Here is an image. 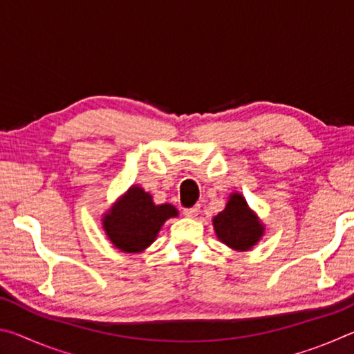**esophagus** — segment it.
<instances>
[{
  "mask_svg": "<svg viewBox=\"0 0 354 354\" xmlns=\"http://www.w3.org/2000/svg\"><path fill=\"white\" fill-rule=\"evenodd\" d=\"M198 212H200V205H196V206H194V207H185V209H183V214L185 215V217H190V218L196 217V215H198Z\"/></svg>",
  "mask_w": 354,
  "mask_h": 354,
  "instance_id": "esophagus-1",
  "label": "esophagus"
}]
</instances>
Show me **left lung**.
<instances>
[{"label":"left lung","instance_id":"1","mask_svg":"<svg viewBox=\"0 0 354 354\" xmlns=\"http://www.w3.org/2000/svg\"><path fill=\"white\" fill-rule=\"evenodd\" d=\"M215 232L221 242L234 250H250L259 241L263 227L248 209L242 195H231L230 201L217 217H214Z\"/></svg>","mask_w":354,"mask_h":354}]
</instances>
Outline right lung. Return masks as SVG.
I'll use <instances>...</instances> for the list:
<instances>
[{
    "label": "right lung",
    "mask_w": 354,
    "mask_h": 354,
    "mask_svg": "<svg viewBox=\"0 0 354 354\" xmlns=\"http://www.w3.org/2000/svg\"><path fill=\"white\" fill-rule=\"evenodd\" d=\"M176 215L171 205L156 206L151 195L140 187H133L106 215L103 225L107 237L117 248L136 253L145 250L158 236L164 221Z\"/></svg>",
    "instance_id": "right-lung-1"
}]
</instances>
